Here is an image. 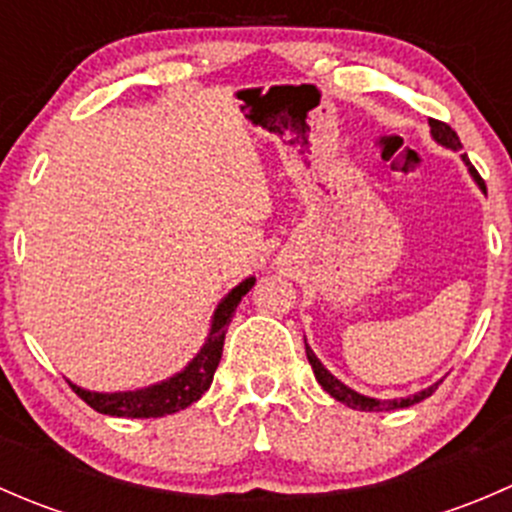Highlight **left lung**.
Returning a JSON list of instances; mask_svg holds the SVG:
<instances>
[{"mask_svg": "<svg viewBox=\"0 0 512 512\" xmlns=\"http://www.w3.org/2000/svg\"><path fill=\"white\" fill-rule=\"evenodd\" d=\"M428 123H431L433 138H436V141L441 143V146L453 148V151H461V148H463L461 146V138L456 136V131H453V128L448 126V123L436 121V118H431V121H428ZM463 160H466V163H468L466 153H463ZM468 165H471V163H468ZM471 173H473V178L478 180L480 188H485L483 180L478 178V170L473 168V165H471ZM304 349H307V359H309V364H312V371H314V376H317L319 386H322V389L327 391L329 396H334V399H337V401L347 404L349 409H356V411H394V409H406V406H414V404H418V401L428 399V396H431L433 391L438 389V384H433V386H428V389L418 391V394H414V396H406V399H389V401L369 399V396L356 394L354 389H349V386H344L342 381L334 379V376L329 374L327 369H324L322 361H319L317 356H314L312 349L307 347V342H304Z\"/></svg>", "mask_w": 512, "mask_h": 512, "instance_id": "8db88e82", "label": "left lung"}]
</instances>
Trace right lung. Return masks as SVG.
Listing matches in <instances>:
<instances>
[{
    "instance_id": "add662e5",
    "label": "right lung",
    "mask_w": 512,
    "mask_h": 512,
    "mask_svg": "<svg viewBox=\"0 0 512 512\" xmlns=\"http://www.w3.org/2000/svg\"><path fill=\"white\" fill-rule=\"evenodd\" d=\"M255 285V277L240 282L230 294L218 304L213 317V327H210L208 342L200 349V354L185 366L180 374H175L173 379L160 381L156 386H148V389L138 391H121V394H96V391L79 389L76 384L69 386L76 391L79 399H84L91 409L98 414L108 416H128V418H158L175 414V411L188 409L190 404L200 399L205 391L213 384L215 369L220 364V356H223V344L227 334V324L232 322V314H235L240 299L250 292Z\"/></svg>"
}]
</instances>
